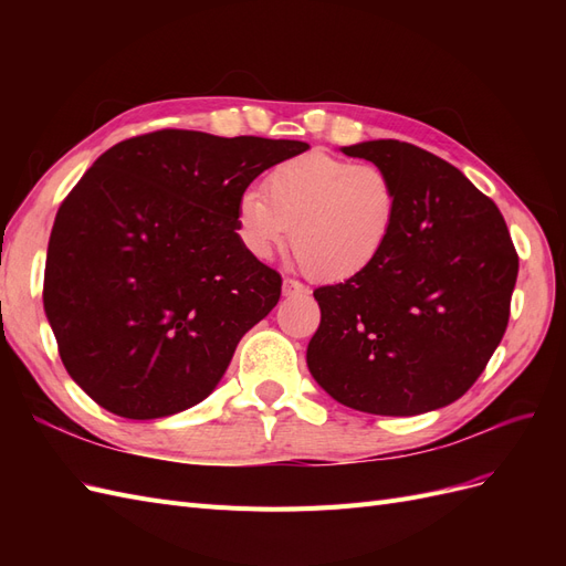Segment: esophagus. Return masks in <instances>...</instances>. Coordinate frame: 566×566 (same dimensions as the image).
<instances>
[{
	"label": "esophagus",
	"mask_w": 566,
	"mask_h": 566,
	"mask_svg": "<svg viewBox=\"0 0 566 566\" xmlns=\"http://www.w3.org/2000/svg\"><path fill=\"white\" fill-rule=\"evenodd\" d=\"M304 293H306V287L300 281H293V279L283 281V295L285 297H297V295H304Z\"/></svg>",
	"instance_id": "1"
}]
</instances>
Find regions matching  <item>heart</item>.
Wrapping results in <instances>:
<instances>
[{"label":"heart","instance_id":"obj_1","mask_svg":"<svg viewBox=\"0 0 566 566\" xmlns=\"http://www.w3.org/2000/svg\"><path fill=\"white\" fill-rule=\"evenodd\" d=\"M260 191L238 200L235 229L254 260H271L293 231L310 276L342 283L380 260L399 217V191L385 167L306 153L271 169Z\"/></svg>","mask_w":566,"mask_h":566}]
</instances>
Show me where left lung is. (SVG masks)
Returning <instances> with one entry per match:
<instances>
[{
  "mask_svg": "<svg viewBox=\"0 0 566 566\" xmlns=\"http://www.w3.org/2000/svg\"><path fill=\"white\" fill-rule=\"evenodd\" d=\"M385 167L399 217L361 276L314 290L312 378L342 406L418 416L453 403L507 328L520 260L495 202L447 160L397 139L339 148Z\"/></svg>",
  "mask_w": 566,
  "mask_h": 566,
  "instance_id": "obj_1",
  "label": "left lung"
}]
</instances>
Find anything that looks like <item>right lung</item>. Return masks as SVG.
I'll use <instances>...</instances> for the list:
<instances>
[{"mask_svg":"<svg viewBox=\"0 0 566 566\" xmlns=\"http://www.w3.org/2000/svg\"><path fill=\"white\" fill-rule=\"evenodd\" d=\"M304 142L163 129L119 142L61 205L44 314L67 375L111 413L156 420L208 399L281 297L243 248L238 200Z\"/></svg>","mask_w":566,"mask_h":566,"instance_id":"add662e5","label":"right lung"}]
</instances>
